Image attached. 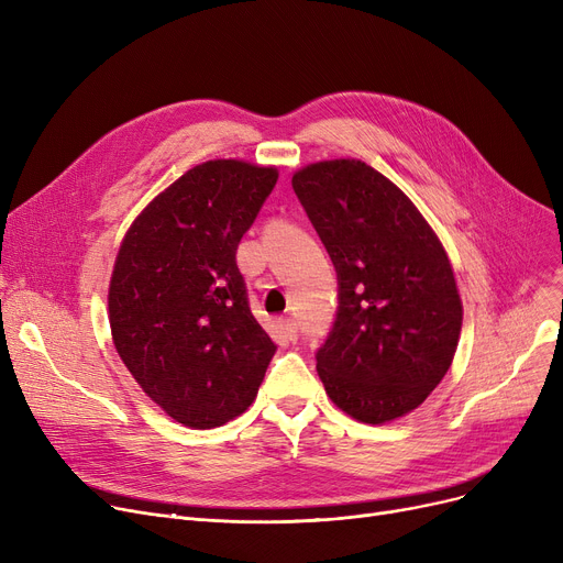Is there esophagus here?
<instances>
[{"mask_svg":"<svg viewBox=\"0 0 563 563\" xmlns=\"http://www.w3.org/2000/svg\"><path fill=\"white\" fill-rule=\"evenodd\" d=\"M280 331H283V335H285L289 342H297L299 323L294 321V319H283V321H280Z\"/></svg>","mask_w":563,"mask_h":563,"instance_id":"esophagus-1","label":"esophagus"}]
</instances>
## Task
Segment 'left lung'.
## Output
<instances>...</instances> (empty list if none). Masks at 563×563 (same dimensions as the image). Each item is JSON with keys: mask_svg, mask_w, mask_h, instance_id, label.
Wrapping results in <instances>:
<instances>
[{"mask_svg": "<svg viewBox=\"0 0 563 563\" xmlns=\"http://www.w3.org/2000/svg\"><path fill=\"white\" fill-rule=\"evenodd\" d=\"M327 246L340 306L317 374L353 420L408 416L448 374L463 303L435 230L395 183L361 159H323L291 175Z\"/></svg>", "mask_w": 563, "mask_h": 563, "instance_id": "left-lung-1", "label": "left lung"}]
</instances>
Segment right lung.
Segmentation results:
<instances>
[{
  "mask_svg": "<svg viewBox=\"0 0 563 563\" xmlns=\"http://www.w3.org/2000/svg\"><path fill=\"white\" fill-rule=\"evenodd\" d=\"M276 180V166L202 162L147 202L118 246L113 346L141 390L189 429L240 418L276 353L236 266V244Z\"/></svg>",
  "mask_w": 563,
  "mask_h": 563,
  "instance_id": "right-lung-1",
  "label": "right lung"
}]
</instances>
